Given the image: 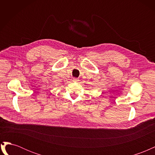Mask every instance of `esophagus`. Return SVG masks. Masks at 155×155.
I'll use <instances>...</instances> for the list:
<instances>
[{
    "label": "esophagus",
    "mask_w": 155,
    "mask_h": 155,
    "mask_svg": "<svg viewBox=\"0 0 155 155\" xmlns=\"http://www.w3.org/2000/svg\"><path fill=\"white\" fill-rule=\"evenodd\" d=\"M72 81H73V82H75V83H78L79 80V79L78 78H73V79H72Z\"/></svg>",
    "instance_id": "obj_1"
}]
</instances>
